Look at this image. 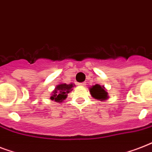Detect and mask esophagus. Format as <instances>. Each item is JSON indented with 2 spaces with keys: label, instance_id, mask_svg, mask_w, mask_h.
Instances as JSON below:
<instances>
[{
  "label": "esophagus",
  "instance_id": "34e87169",
  "mask_svg": "<svg viewBox=\"0 0 152 152\" xmlns=\"http://www.w3.org/2000/svg\"><path fill=\"white\" fill-rule=\"evenodd\" d=\"M78 85L82 86V87H85V86L87 85V83H86L85 82H83V83H78Z\"/></svg>",
  "mask_w": 152,
  "mask_h": 152
}]
</instances>
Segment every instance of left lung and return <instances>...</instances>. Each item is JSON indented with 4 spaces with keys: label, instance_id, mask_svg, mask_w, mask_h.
I'll return each mask as SVG.
<instances>
[{
    "label": "left lung",
    "instance_id": "1",
    "mask_svg": "<svg viewBox=\"0 0 152 152\" xmlns=\"http://www.w3.org/2000/svg\"><path fill=\"white\" fill-rule=\"evenodd\" d=\"M91 95L96 99L99 100H106L108 99V93L106 91V89L104 86H100L99 84H95L90 88Z\"/></svg>",
    "mask_w": 152,
    "mask_h": 152
}]
</instances>
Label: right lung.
<instances>
[{
    "instance_id": "add662e5",
    "label": "right lung",
    "mask_w": 152,
    "mask_h": 152,
    "mask_svg": "<svg viewBox=\"0 0 152 152\" xmlns=\"http://www.w3.org/2000/svg\"><path fill=\"white\" fill-rule=\"evenodd\" d=\"M75 84L73 83H61L55 88L51 95L50 99L54 100L56 102H62L67 98V95L72 90Z\"/></svg>"
}]
</instances>
